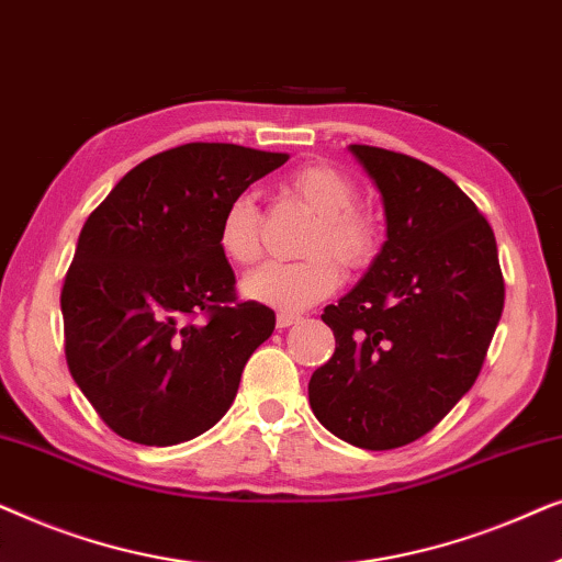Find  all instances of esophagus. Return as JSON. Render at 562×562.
<instances>
[{
  "label": "esophagus",
  "instance_id": "esophagus-1",
  "mask_svg": "<svg viewBox=\"0 0 562 562\" xmlns=\"http://www.w3.org/2000/svg\"><path fill=\"white\" fill-rule=\"evenodd\" d=\"M302 319L299 317V314H289V312H281L279 317H276V327L279 329H286V327H291V325H296V322Z\"/></svg>",
  "mask_w": 562,
  "mask_h": 562
}]
</instances>
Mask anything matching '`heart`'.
Segmentation results:
<instances>
[{
    "mask_svg": "<svg viewBox=\"0 0 562 562\" xmlns=\"http://www.w3.org/2000/svg\"><path fill=\"white\" fill-rule=\"evenodd\" d=\"M286 191L314 212L306 227L302 252L294 263H268L243 283L245 296L281 312H299L327 299L345 271H360L379 250V227L371 214L358 210V189L333 166H302L286 179ZM217 243L235 266H256L263 256V214L256 199L235 196L225 206L217 227ZM338 263L335 265L334 260Z\"/></svg>",
    "mask_w": 562,
    "mask_h": 562,
    "instance_id": "1",
    "label": "heart"
}]
</instances>
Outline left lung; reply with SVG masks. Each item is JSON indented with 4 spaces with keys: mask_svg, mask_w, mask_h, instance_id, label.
<instances>
[{
    "mask_svg": "<svg viewBox=\"0 0 562 562\" xmlns=\"http://www.w3.org/2000/svg\"><path fill=\"white\" fill-rule=\"evenodd\" d=\"M383 196L386 243L325 306L335 352L312 373L314 417L363 450L427 435L479 379L504 310L494 229L458 183L404 153L350 145Z\"/></svg>",
    "mask_w": 562,
    "mask_h": 562,
    "instance_id": "8db88e82",
    "label": "left lung"
}]
</instances>
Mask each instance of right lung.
<instances>
[{
    "mask_svg": "<svg viewBox=\"0 0 562 562\" xmlns=\"http://www.w3.org/2000/svg\"><path fill=\"white\" fill-rule=\"evenodd\" d=\"M286 160L233 143L179 145L122 176L83 222L60 291L66 363L112 432L166 448L229 409L276 314L237 299L220 217Z\"/></svg>",
    "mask_w": 562,
    "mask_h": 562,
    "instance_id": "right-lung-1",
    "label": "right lung"
}]
</instances>
